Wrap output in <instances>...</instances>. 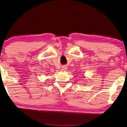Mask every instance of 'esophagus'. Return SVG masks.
I'll return each mask as SVG.
<instances>
[{"label":"esophagus","mask_w":127,"mask_h":127,"mask_svg":"<svg viewBox=\"0 0 127 127\" xmlns=\"http://www.w3.org/2000/svg\"><path fill=\"white\" fill-rule=\"evenodd\" d=\"M63 69H63V70H66V68H63Z\"/></svg>","instance_id":"1"}]
</instances>
